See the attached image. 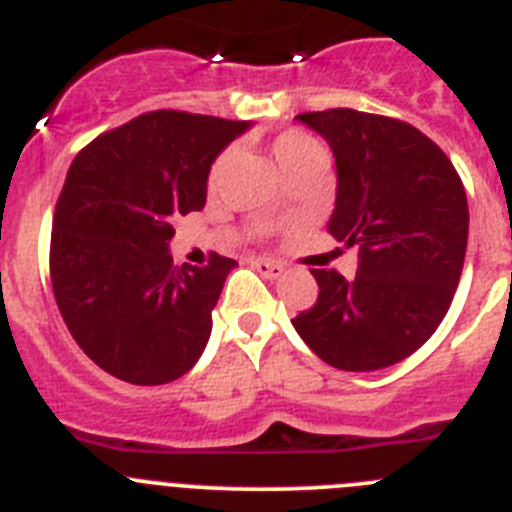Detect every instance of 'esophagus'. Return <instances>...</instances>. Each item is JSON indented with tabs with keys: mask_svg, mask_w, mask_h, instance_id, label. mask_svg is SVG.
<instances>
[{
	"mask_svg": "<svg viewBox=\"0 0 512 512\" xmlns=\"http://www.w3.org/2000/svg\"><path fill=\"white\" fill-rule=\"evenodd\" d=\"M253 269L259 271L261 277H266V279H279L284 271L282 266L274 264V261H269V259H256L253 261Z\"/></svg>",
	"mask_w": 512,
	"mask_h": 512,
	"instance_id": "34e87169",
	"label": "esophagus"
}]
</instances>
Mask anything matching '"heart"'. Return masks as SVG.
Returning a JSON list of instances; mask_svg holds the SVG:
<instances>
[{"mask_svg": "<svg viewBox=\"0 0 512 512\" xmlns=\"http://www.w3.org/2000/svg\"><path fill=\"white\" fill-rule=\"evenodd\" d=\"M271 153H274V158H277L279 169L289 171L292 166L302 164V161L318 156V153L323 151H320L318 143H315L307 133H302V130H287V133H279L277 138L271 140ZM225 161H228V153H223V156L217 158L215 166H212V176L220 174Z\"/></svg>", "mask_w": 512, "mask_h": 512, "instance_id": "1", "label": "heart"}]
</instances>
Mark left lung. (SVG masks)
Returning a JSON list of instances; mask_svg holds the SVG:
<instances>
[{
    "label": "left lung",
    "instance_id": "8db88e82",
    "mask_svg": "<svg viewBox=\"0 0 512 512\" xmlns=\"http://www.w3.org/2000/svg\"><path fill=\"white\" fill-rule=\"evenodd\" d=\"M297 120L336 158L328 233L359 248V269L354 279L312 269L318 302L292 325L325 364L377 372L418 351L449 310L467 253V192L446 153L408 122L356 110Z\"/></svg>",
    "mask_w": 512,
    "mask_h": 512
}]
</instances>
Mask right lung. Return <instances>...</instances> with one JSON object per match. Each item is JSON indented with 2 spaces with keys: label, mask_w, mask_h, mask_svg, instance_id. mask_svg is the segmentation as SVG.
<instances>
[{
  "label": "right lung",
  "mask_w": 512,
  "mask_h": 512,
  "mask_svg": "<svg viewBox=\"0 0 512 512\" xmlns=\"http://www.w3.org/2000/svg\"><path fill=\"white\" fill-rule=\"evenodd\" d=\"M251 122L156 110L89 143L56 202L51 282L81 351L130 384H166L197 364L212 307L235 269L174 266V220L202 210L210 166Z\"/></svg>",
  "instance_id": "right-lung-1"
}]
</instances>
